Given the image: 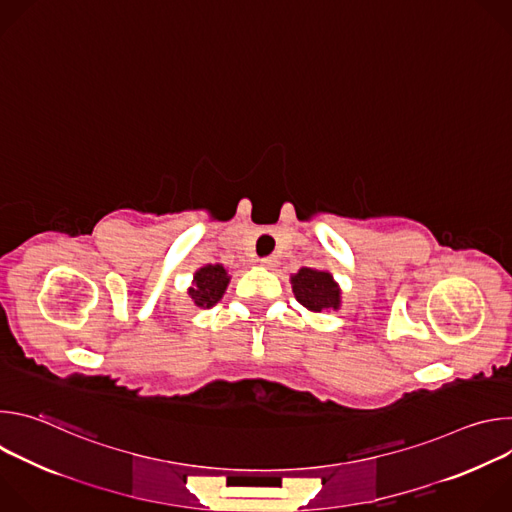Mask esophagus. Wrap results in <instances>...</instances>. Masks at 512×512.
Here are the masks:
<instances>
[{
  "label": "esophagus",
  "instance_id": "obj_1",
  "mask_svg": "<svg viewBox=\"0 0 512 512\" xmlns=\"http://www.w3.org/2000/svg\"><path fill=\"white\" fill-rule=\"evenodd\" d=\"M261 265L263 267H267V269H273V267H277V257H265V259H261Z\"/></svg>",
  "mask_w": 512,
  "mask_h": 512
}]
</instances>
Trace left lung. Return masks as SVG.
Masks as SVG:
<instances>
[{"label":"left lung","mask_w":512,"mask_h":512,"mask_svg":"<svg viewBox=\"0 0 512 512\" xmlns=\"http://www.w3.org/2000/svg\"><path fill=\"white\" fill-rule=\"evenodd\" d=\"M291 289L296 300L310 312H336L342 304V289L330 271L302 267L291 275Z\"/></svg>","instance_id":"1"}]
</instances>
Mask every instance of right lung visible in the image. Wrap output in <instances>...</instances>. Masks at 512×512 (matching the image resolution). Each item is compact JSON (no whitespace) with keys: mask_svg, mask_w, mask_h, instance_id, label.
<instances>
[{"mask_svg":"<svg viewBox=\"0 0 512 512\" xmlns=\"http://www.w3.org/2000/svg\"><path fill=\"white\" fill-rule=\"evenodd\" d=\"M229 281L231 275L223 263H208L194 271L192 283L188 287V296L194 302V306L202 310L212 308L214 304L223 300Z\"/></svg>","mask_w":512,"mask_h":512,"instance_id":"1","label":"right lung"}]
</instances>
